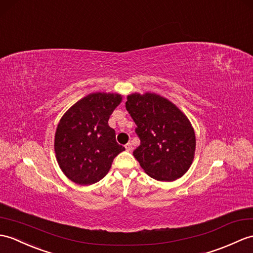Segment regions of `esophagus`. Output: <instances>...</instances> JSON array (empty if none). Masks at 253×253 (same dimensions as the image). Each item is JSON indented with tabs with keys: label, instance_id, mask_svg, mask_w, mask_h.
<instances>
[{
	"label": "esophagus",
	"instance_id": "esophagus-1",
	"mask_svg": "<svg viewBox=\"0 0 253 253\" xmlns=\"http://www.w3.org/2000/svg\"><path fill=\"white\" fill-rule=\"evenodd\" d=\"M125 149H126V151L130 152V151L132 150V145H131V143H130V142H128V143L125 145Z\"/></svg>",
	"mask_w": 253,
	"mask_h": 253
}]
</instances>
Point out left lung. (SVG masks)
Instances as JSON below:
<instances>
[{
	"label": "left lung",
	"instance_id": "8db88e82",
	"mask_svg": "<svg viewBox=\"0 0 253 253\" xmlns=\"http://www.w3.org/2000/svg\"><path fill=\"white\" fill-rule=\"evenodd\" d=\"M126 110L136 123L140 145L133 156L151 178L174 181L190 169L195 155V131L187 116L154 92L127 96Z\"/></svg>",
	"mask_w": 253,
	"mask_h": 253
}]
</instances>
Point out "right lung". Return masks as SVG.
Returning <instances> with one entry per match:
<instances>
[{
    "label": "right lung",
    "mask_w": 253,
    "mask_h": 253,
    "mask_svg": "<svg viewBox=\"0 0 253 253\" xmlns=\"http://www.w3.org/2000/svg\"><path fill=\"white\" fill-rule=\"evenodd\" d=\"M122 95L92 92L62 115L55 133V153L62 172L80 185H90L107 175L115 156L125 151L116 142L110 115Z\"/></svg>",
    "instance_id": "1"
}]
</instances>
